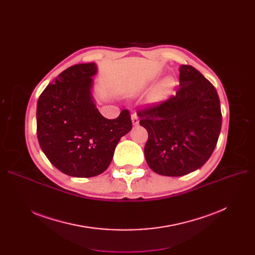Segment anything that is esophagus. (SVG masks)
<instances>
[{
  "label": "esophagus",
  "instance_id": "1",
  "mask_svg": "<svg viewBox=\"0 0 255 255\" xmlns=\"http://www.w3.org/2000/svg\"><path fill=\"white\" fill-rule=\"evenodd\" d=\"M131 121H132V124L134 126H137L139 124V120H138V117L136 115H133L131 117Z\"/></svg>",
  "mask_w": 255,
  "mask_h": 255
}]
</instances>
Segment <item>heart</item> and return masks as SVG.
Returning a JSON list of instances; mask_svg holds the SVG:
<instances>
[{
	"mask_svg": "<svg viewBox=\"0 0 255 255\" xmlns=\"http://www.w3.org/2000/svg\"><path fill=\"white\" fill-rule=\"evenodd\" d=\"M173 88V80L171 77H165L153 88L150 93V101L158 103L164 100Z\"/></svg>",
	"mask_w": 255,
	"mask_h": 255,
	"instance_id": "b5f03b06",
	"label": "heart"
}]
</instances>
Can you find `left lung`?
<instances>
[{
	"instance_id": "1",
	"label": "left lung",
	"mask_w": 255,
	"mask_h": 255,
	"mask_svg": "<svg viewBox=\"0 0 255 255\" xmlns=\"http://www.w3.org/2000/svg\"><path fill=\"white\" fill-rule=\"evenodd\" d=\"M180 88L168 100L137 113L149 133L146 163L161 176L181 177L202 167L220 134L222 116L216 89L189 65H181Z\"/></svg>"
}]
</instances>
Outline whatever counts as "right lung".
Masks as SVG:
<instances>
[{
	"instance_id": "obj_1",
	"label": "right lung",
	"mask_w": 255,
	"mask_h": 255,
	"mask_svg": "<svg viewBox=\"0 0 255 255\" xmlns=\"http://www.w3.org/2000/svg\"><path fill=\"white\" fill-rule=\"evenodd\" d=\"M95 63L64 70L37 102V136L50 163L65 175L91 178L110 166L121 137L132 129L129 112L104 118L93 96Z\"/></svg>"
}]
</instances>
